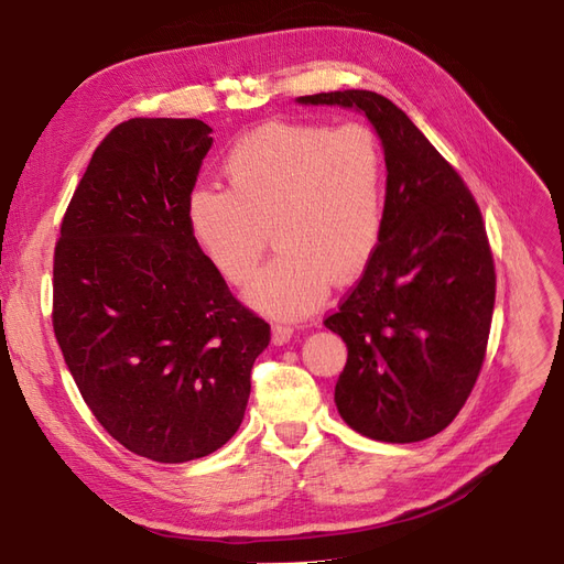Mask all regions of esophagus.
I'll return each mask as SVG.
<instances>
[{
	"label": "esophagus",
	"instance_id": "obj_1",
	"mask_svg": "<svg viewBox=\"0 0 564 564\" xmlns=\"http://www.w3.org/2000/svg\"><path fill=\"white\" fill-rule=\"evenodd\" d=\"M292 336H294V329L289 327V324H275V327H272V344H275V346L289 344Z\"/></svg>",
	"mask_w": 564,
	"mask_h": 564
}]
</instances>
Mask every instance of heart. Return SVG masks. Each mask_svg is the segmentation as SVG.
<instances>
[{
  "label": "heart",
  "instance_id": "obj_1",
  "mask_svg": "<svg viewBox=\"0 0 564 564\" xmlns=\"http://www.w3.org/2000/svg\"><path fill=\"white\" fill-rule=\"evenodd\" d=\"M228 191L197 187L187 226L204 259L230 284L251 280L272 230L280 253L247 301L303 317L348 284L379 249L386 226V160L369 127L268 122L235 141L224 160Z\"/></svg>",
  "mask_w": 564,
  "mask_h": 564
}]
</instances>
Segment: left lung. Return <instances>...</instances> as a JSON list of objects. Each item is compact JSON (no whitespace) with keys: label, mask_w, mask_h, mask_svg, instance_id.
<instances>
[{"label":"left lung","mask_w":564,"mask_h":564,"mask_svg":"<svg viewBox=\"0 0 564 564\" xmlns=\"http://www.w3.org/2000/svg\"><path fill=\"white\" fill-rule=\"evenodd\" d=\"M369 119L386 158V226L360 282L324 327L348 346L334 402L365 437L404 445L445 431L480 373L497 294L482 214L468 187L388 98L299 96Z\"/></svg>","instance_id":"obj_1"}]
</instances>
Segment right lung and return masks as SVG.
<instances>
[{"label":"right lung","mask_w":564,"mask_h":564,"mask_svg":"<svg viewBox=\"0 0 564 564\" xmlns=\"http://www.w3.org/2000/svg\"><path fill=\"white\" fill-rule=\"evenodd\" d=\"M202 119L135 117L84 172L54 256V332L98 423L129 452L185 464L237 433L268 322L228 292L187 226Z\"/></svg>","instance_id":"1"}]
</instances>
